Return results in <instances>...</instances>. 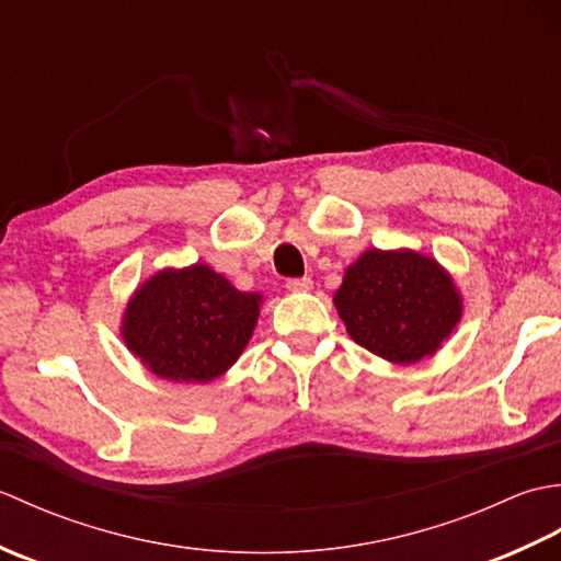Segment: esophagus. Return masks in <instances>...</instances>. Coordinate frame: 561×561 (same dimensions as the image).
I'll return each mask as SVG.
<instances>
[{
  "label": "esophagus",
  "instance_id": "obj_1",
  "mask_svg": "<svg viewBox=\"0 0 561 561\" xmlns=\"http://www.w3.org/2000/svg\"><path fill=\"white\" fill-rule=\"evenodd\" d=\"M289 291H311L313 289V279L311 277H299V279H289L287 282Z\"/></svg>",
  "mask_w": 561,
  "mask_h": 561
}]
</instances>
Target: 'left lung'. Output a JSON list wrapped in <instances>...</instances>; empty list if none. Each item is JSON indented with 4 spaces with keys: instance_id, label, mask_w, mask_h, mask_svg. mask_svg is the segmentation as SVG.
Returning <instances> with one entry per match:
<instances>
[{
    "instance_id": "1",
    "label": "left lung",
    "mask_w": 561,
    "mask_h": 561,
    "mask_svg": "<svg viewBox=\"0 0 561 561\" xmlns=\"http://www.w3.org/2000/svg\"><path fill=\"white\" fill-rule=\"evenodd\" d=\"M350 337L392 364L432 356L460 323L462 299L450 274L414 250H366L335 294Z\"/></svg>"
}]
</instances>
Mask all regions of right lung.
Here are the masks:
<instances>
[{"label":"right lung","mask_w":561,"mask_h":561,"mask_svg":"<svg viewBox=\"0 0 561 561\" xmlns=\"http://www.w3.org/2000/svg\"><path fill=\"white\" fill-rule=\"evenodd\" d=\"M260 294L238 291L209 265L161 270L129 299L127 350L165 380L209 383L238 362L260 316Z\"/></svg>","instance_id":"obj_1"}]
</instances>
